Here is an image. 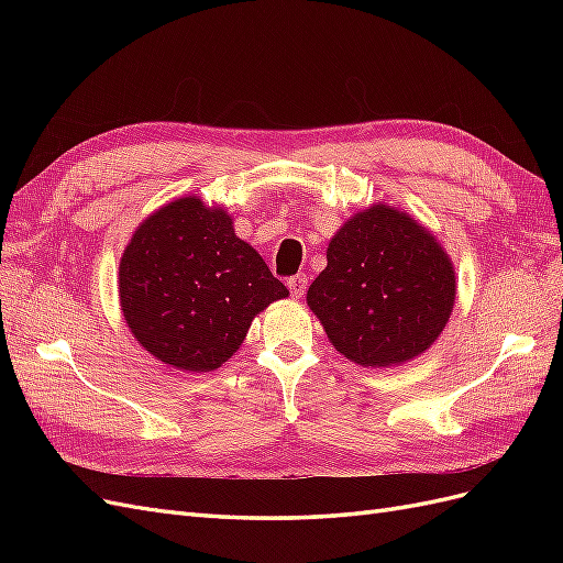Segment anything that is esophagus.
<instances>
[{
  "label": "esophagus",
  "instance_id": "obj_1",
  "mask_svg": "<svg viewBox=\"0 0 563 563\" xmlns=\"http://www.w3.org/2000/svg\"><path fill=\"white\" fill-rule=\"evenodd\" d=\"M286 284H288V291H291V296H294V298H302V294H305V286H308V277H305V275L288 277V279H286Z\"/></svg>",
  "mask_w": 563,
  "mask_h": 563
}]
</instances>
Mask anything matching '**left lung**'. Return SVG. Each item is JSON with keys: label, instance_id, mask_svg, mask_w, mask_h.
Instances as JSON below:
<instances>
[{"label": "left lung", "instance_id": "8db88e82", "mask_svg": "<svg viewBox=\"0 0 563 563\" xmlns=\"http://www.w3.org/2000/svg\"><path fill=\"white\" fill-rule=\"evenodd\" d=\"M308 291L333 347L362 366L413 360L444 331L455 272L444 249L413 218L385 203L352 216Z\"/></svg>", "mask_w": 563, "mask_h": 563}]
</instances>
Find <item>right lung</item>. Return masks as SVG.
Segmentation results:
<instances>
[{
    "instance_id": "obj_1",
    "label": "right lung",
    "mask_w": 563,
    "mask_h": 563,
    "mask_svg": "<svg viewBox=\"0 0 563 563\" xmlns=\"http://www.w3.org/2000/svg\"><path fill=\"white\" fill-rule=\"evenodd\" d=\"M288 296L223 209L185 197L135 230L119 263L131 333L164 364L213 371L240 350L251 319Z\"/></svg>"
}]
</instances>
